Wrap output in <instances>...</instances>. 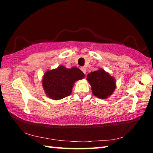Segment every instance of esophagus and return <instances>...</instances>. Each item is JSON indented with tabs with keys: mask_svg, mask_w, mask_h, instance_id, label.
Here are the masks:
<instances>
[{
	"mask_svg": "<svg viewBox=\"0 0 153 153\" xmlns=\"http://www.w3.org/2000/svg\"><path fill=\"white\" fill-rule=\"evenodd\" d=\"M81 70H82V71L83 72V73H84V74H86V67H81Z\"/></svg>",
	"mask_w": 153,
	"mask_h": 153,
	"instance_id": "obj_1",
	"label": "esophagus"
}]
</instances>
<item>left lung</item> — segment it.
Listing matches in <instances>:
<instances>
[{
    "mask_svg": "<svg viewBox=\"0 0 153 153\" xmlns=\"http://www.w3.org/2000/svg\"><path fill=\"white\" fill-rule=\"evenodd\" d=\"M87 79L91 85L92 93L98 98L105 99L112 94L115 89L113 77L102 69L89 74Z\"/></svg>",
    "mask_w": 153,
    "mask_h": 153,
    "instance_id": "8db88e82",
    "label": "left lung"
}]
</instances>
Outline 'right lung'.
I'll return each instance as SVG.
<instances>
[{"mask_svg": "<svg viewBox=\"0 0 153 153\" xmlns=\"http://www.w3.org/2000/svg\"><path fill=\"white\" fill-rule=\"evenodd\" d=\"M84 77V73L77 67L67 69L59 66L57 69L46 72L42 86L48 97L59 100L70 95L74 82Z\"/></svg>", "mask_w": 153, "mask_h": 153, "instance_id": "right-lung-1", "label": "right lung"}]
</instances>
